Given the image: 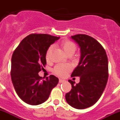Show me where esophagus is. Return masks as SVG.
Segmentation results:
<instances>
[{
    "mask_svg": "<svg viewBox=\"0 0 120 120\" xmlns=\"http://www.w3.org/2000/svg\"><path fill=\"white\" fill-rule=\"evenodd\" d=\"M64 81H65V80H63V79H59V82H60V83H62V82H64Z\"/></svg>",
    "mask_w": 120,
    "mask_h": 120,
    "instance_id": "34e87169",
    "label": "esophagus"
}]
</instances>
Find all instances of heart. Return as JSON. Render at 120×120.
<instances>
[{
  "label": "heart",
  "mask_w": 120,
  "mask_h": 120,
  "mask_svg": "<svg viewBox=\"0 0 120 120\" xmlns=\"http://www.w3.org/2000/svg\"><path fill=\"white\" fill-rule=\"evenodd\" d=\"M60 45L62 46V48H63L65 53L67 55H70V54L73 55L74 53V52H75V50H76V46H75L74 42L71 41L70 40H65L64 41H62ZM53 48V46L52 45L50 46L46 50L45 57L47 61H50L51 60ZM71 68H72L69 65L58 64V65H56V66L54 67L53 72L57 76L62 77L65 76L71 70Z\"/></svg>",
  "instance_id": "heart-1"
}]
</instances>
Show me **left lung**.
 I'll return each mask as SVG.
<instances>
[{
    "instance_id": "1",
    "label": "left lung",
    "mask_w": 120,
    "mask_h": 120,
    "mask_svg": "<svg viewBox=\"0 0 120 120\" xmlns=\"http://www.w3.org/2000/svg\"><path fill=\"white\" fill-rule=\"evenodd\" d=\"M71 38L80 48L79 64L71 77H80V82L68 80L72 89L65 94L68 105L79 109L91 106L100 98L108 79V60L105 50L90 36L78 34Z\"/></svg>"
}]
</instances>
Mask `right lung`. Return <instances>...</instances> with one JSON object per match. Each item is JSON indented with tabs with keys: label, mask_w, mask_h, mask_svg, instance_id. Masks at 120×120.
I'll use <instances>...</instances> for the list:
<instances>
[{
	"label": "right lung",
	"mask_w": 120,
	"mask_h": 120,
	"mask_svg": "<svg viewBox=\"0 0 120 120\" xmlns=\"http://www.w3.org/2000/svg\"><path fill=\"white\" fill-rule=\"evenodd\" d=\"M59 38L48 34H31L22 40L13 52L12 82L17 95L26 103L38 105L44 103L58 83V79L53 75L42 78L38 73L46 64L47 49Z\"/></svg>",
	"instance_id": "right-lung-1"
}]
</instances>
